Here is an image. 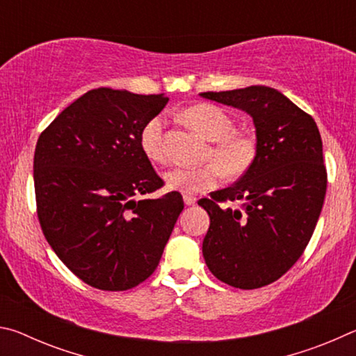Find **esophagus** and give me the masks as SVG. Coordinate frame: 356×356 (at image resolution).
I'll return each mask as SVG.
<instances>
[{
  "label": "esophagus",
  "instance_id": "obj_1",
  "mask_svg": "<svg viewBox=\"0 0 356 356\" xmlns=\"http://www.w3.org/2000/svg\"><path fill=\"white\" fill-rule=\"evenodd\" d=\"M184 202L186 204V206H196V197H195V196L185 195V196H184Z\"/></svg>",
  "mask_w": 356,
  "mask_h": 356
}]
</instances>
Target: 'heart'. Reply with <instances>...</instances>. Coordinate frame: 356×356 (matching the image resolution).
<instances>
[{"label":"heart","instance_id":"obj_1","mask_svg":"<svg viewBox=\"0 0 356 356\" xmlns=\"http://www.w3.org/2000/svg\"><path fill=\"white\" fill-rule=\"evenodd\" d=\"M182 119L193 129L213 141L209 156L210 163L200 168L177 166L166 172L168 188L180 193H202L215 188L227 172L240 174L248 170L256 156V140L246 131L234 130V120L222 108L212 104H200L182 111ZM140 146L150 161L165 163V119L150 118L140 131Z\"/></svg>","mask_w":356,"mask_h":356}]
</instances>
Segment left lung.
Returning a JSON list of instances; mask_svg holds the SVG:
<instances>
[{
    "instance_id": "8db88e82",
    "label": "left lung",
    "mask_w": 356,
    "mask_h": 356,
    "mask_svg": "<svg viewBox=\"0 0 356 356\" xmlns=\"http://www.w3.org/2000/svg\"><path fill=\"white\" fill-rule=\"evenodd\" d=\"M200 95L248 113L257 140L243 176L197 202L210 216L202 254L226 284L264 287L298 261L316 229L327 193L322 138L316 120L273 88ZM227 200H245L244 209Z\"/></svg>"
}]
</instances>
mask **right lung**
I'll list each match as a JSON object with an SVG mask.
<instances>
[{
	"mask_svg": "<svg viewBox=\"0 0 356 356\" xmlns=\"http://www.w3.org/2000/svg\"><path fill=\"white\" fill-rule=\"evenodd\" d=\"M163 94L111 88L83 94L42 131L34 190L42 232L72 273L100 291H127L155 272L184 210L163 186L140 131L168 104Z\"/></svg>",
	"mask_w": 356,
	"mask_h": 356,
	"instance_id": "1",
	"label": "right lung"
}]
</instances>
